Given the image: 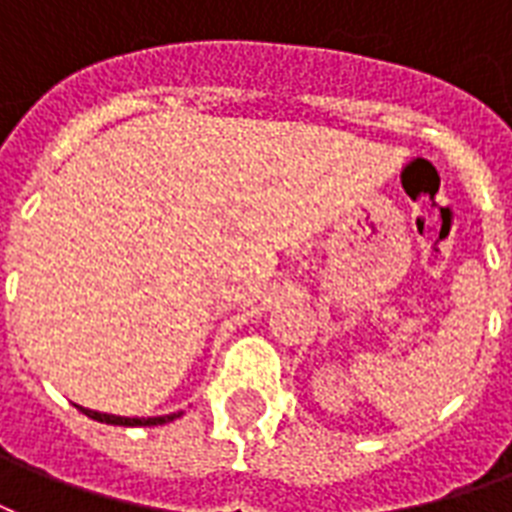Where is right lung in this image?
I'll use <instances>...</instances> for the list:
<instances>
[{"label": "right lung", "mask_w": 512, "mask_h": 512, "mask_svg": "<svg viewBox=\"0 0 512 512\" xmlns=\"http://www.w3.org/2000/svg\"><path fill=\"white\" fill-rule=\"evenodd\" d=\"M80 413H86L88 418L94 421H102V424H115V426H159L175 421L180 413H172V416H159V418H121V416H107V413H96V410H88V407H80Z\"/></svg>", "instance_id": "right-lung-1"}]
</instances>
